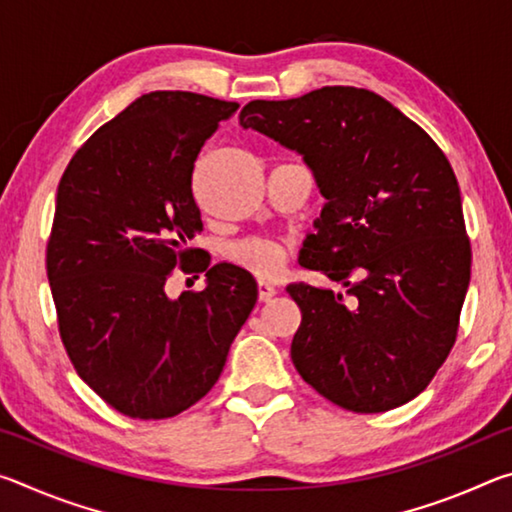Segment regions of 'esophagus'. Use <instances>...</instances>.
<instances>
[{
    "label": "esophagus",
    "instance_id": "obj_1",
    "mask_svg": "<svg viewBox=\"0 0 512 512\" xmlns=\"http://www.w3.org/2000/svg\"><path fill=\"white\" fill-rule=\"evenodd\" d=\"M257 293H259V300H262V302H271L273 296L277 293V289L273 287L271 282L259 280V282H257Z\"/></svg>",
    "mask_w": 512,
    "mask_h": 512
}]
</instances>
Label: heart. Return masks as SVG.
Returning <instances> with one entry per match:
<instances>
[{"label":"heart","mask_w":512,"mask_h":512,"mask_svg":"<svg viewBox=\"0 0 512 512\" xmlns=\"http://www.w3.org/2000/svg\"><path fill=\"white\" fill-rule=\"evenodd\" d=\"M228 259L259 277H271L284 264V248L268 239H244L228 248Z\"/></svg>","instance_id":"1"}]
</instances>
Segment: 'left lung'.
I'll return each instance as SVG.
<instances>
[{"label":"left lung","mask_w":512,"mask_h":512,"mask_svg":"<svg viewBox=\"0 0 512 512\" xmlns=\"http://www.w3.org/2000/svg\"><path fill=\"white\" fill-rule=\"evenodd\" d=\"M244 128L302 155L325 196L300 266L348 287L289 284L302 323L293 366L341 409L381 413L420 395L454 348L472 250L461 189L438 144L379 94L327 85L250 101Z\"/></svg>","instance_id":"1"}]
</instances>
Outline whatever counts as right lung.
Listing matches in <instances>:
<instances>
[{
  "mask_svg": "<svg viewBox=\"0 0 512 512\" xmlns=\"http://www.w3.org/2000/svg\"><path fill=\"white\" fill-rule=\"evenodd\" d=\"M239 108L194 92L142 94L85 142L60 178L47 277L60 339L112 409L164 420L210 393L257 302L246 268H208V287L169 299L175 270H204L192 194L205 140Z\"/></svg>",
  "mask_w": 512,
  "mask_h": 512,
  "instance_id": "add662e5",
  "label": "right lung"
}]
</instances>
